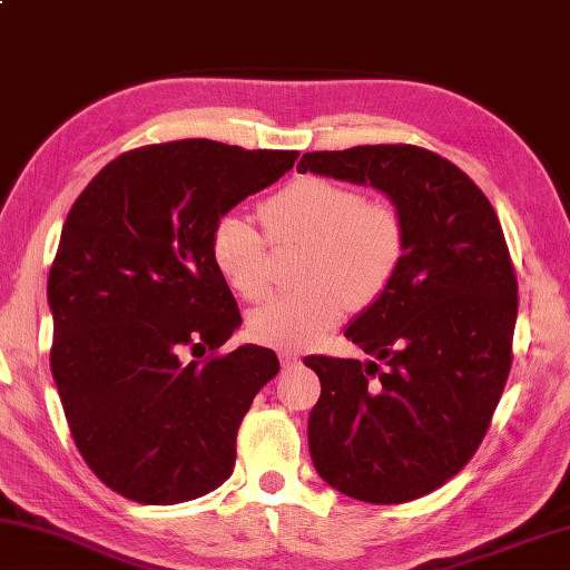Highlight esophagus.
I'll return each mask as SVG.
<instances>
[{
	"label": "esophagus",
	"mask_w": 570,
	"mask_h": 570,
	"mask_svg": "<svg viewBox=\"0 0 570 570\" xmlns=\"http://www.w3.org/2000/svg\"><path fill=\"white\" fill-rule=\"evenodd\" d=\"M301 363V357H297V353H279V365L283 367H293Z\"/></svg>",
	"instance_id": "obj_1"
}]
</instances>
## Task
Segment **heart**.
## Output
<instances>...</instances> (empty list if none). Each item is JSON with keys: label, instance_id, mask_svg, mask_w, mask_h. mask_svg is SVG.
Segmentation results:
<instances>
[{"label": "heart", "instance_id": "obj_1", "mask_svg": "<svg viewBox=\"0 0 570 570\" xmlns=\"http://www.w3.org/2000/svg\"><path fill=\"white\" fill-rule=\"evenodd\" d=\"M267 237L243 215H223L209 235V257L243 301L267 295L269 249L307 245L303 293L275 297L249 313L247 333L277 351H307L343 321L347 307L381 297L405 255V227L391 205L365 203L355 187L301 177L259 207Z\"/></svg>", "mask_w": 570, "mask_h": 570}]
</instances>
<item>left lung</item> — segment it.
<instances>
[{"label":"left lung","instance_id":"left-lung-1","mask_svg":"<svg viewBox=\"0 0 570 570\" xmlns=\"http://www.w3.org/2000/svg\"><path fill=\"white\" fill-rule=\"evenodd\" d=\"M297 173L371 185L405 227L391 287L345 327L373 361L305 357L321 377L313 465L357 501H415L471 461L511 371L518 285L501 223L463 169L423 147L305 153Z\"/></svg>","mask_w":570,"mask_h":570}]
</instances>
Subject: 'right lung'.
Segmentation results:
<instances>
[{
    "instance_id": "right-lung-1",
    "label": "right lung",
    "mask_w": 570,
    "mask_h": 570,
    "mask_svg": "<svg viewBox=\"0 0 570 570\" xmlns=\"http://www.w3.org/2000/svg\"><path fill=\"white\" fill-rule=\"evenodd\" d=\"M293 149L177 139L112 159L62 225L47 279L52 377L95 475L145 505L223 485L237 428L279 371L269 347L217 351L243 317L209 257L215 223L293 169Z\"/></svg>"
}]
</instances>
